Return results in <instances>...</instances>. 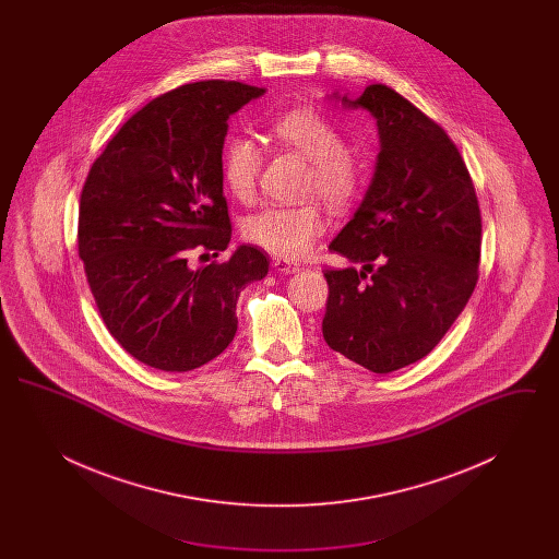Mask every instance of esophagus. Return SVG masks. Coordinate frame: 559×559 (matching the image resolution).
Returning a JSON list of instances; mask_svg holds the SVG:
<instances>
[{
    "label": "esophagus",
    "instance_id": "1",
    "mask_svg": "<svg viewBox=\"0 0 559 559\" xmlns=\"http://www.w3.org/2000/svg\"><path fill=\"white\" fill-rule=\"evenodd\" d=\"M272 266L276 267L278 272H283V274H293V272L299 270L297 264H292V262H287V260H278V258L272 262Z\"/></svg>",
    "mask_w": 559,
    "mask_h": 559
}]
</instances>
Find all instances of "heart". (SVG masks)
I'll return each mask as SVG.
<instances>
[{"label":"heart","instance_id":"heart-1","mask_svg":"<svg viewBox=\"0 0 559 559\" xmlns=\"http://www.w3.org/2000/svg\"><path fill=\"white\" fill-rule=\"evenodd\" d=\"M270 133L293 153L310 160L308 194H319L333 210H346L365 185V160L347 148L344 133L312 107H297L281 112ZM264 155L262 148L245 138H233L222 153L219 171L226 190L249 203L255 197ZM326 222L314 203L299 207L270 205L251 213L242 222V237L283 260L304 258L322 237Z\"/></svg>","mask_w":559,"mask_h":559}]
</instances>
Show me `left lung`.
<instances>
[{"label": "left lung", "instance_id": "8db88e82", "mask_svg": "<svg viewBox=\"0 0 559 559\" xmlns=\"http://www.w3.org/2000/svg\"><path fill=\"white\" fill-rule=\"evenodd\" d=\"M340 100L371 112L381 148L360 207L329 245L362 270H324L322 337L369 371H399L438 346L476 289L478 197L451 138L399 92L372 83Z\"/></svg>", "mask_w": 559, "mask_h": 559}]
</instances>
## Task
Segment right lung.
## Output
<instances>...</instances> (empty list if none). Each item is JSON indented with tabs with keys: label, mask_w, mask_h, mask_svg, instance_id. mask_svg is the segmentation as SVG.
<instances>
[{
	"label": "right lung",
	"mask_w": 559,
	"mask_h": 559,
	"mask_svg": "<svg viewBox=\"0 0 559 559\" xmlns=\"http://www.w3.org/2000/svg\"><path fill=\"white\" fill-rule=\"evenodd\" d=\"M266 90L197 81L132 115L94 160L81 190L80 258L110 335L135 360L185 372L219 356L237 333V301L267 274L240 245L230 260L188 266V253L230 242L219 171L228 119Z\"/></svg>",
	"instance_id": "1"
}]
</instances>
